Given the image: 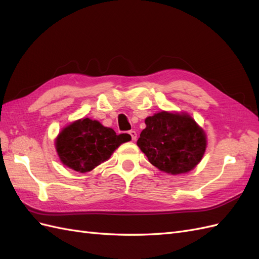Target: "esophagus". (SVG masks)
<instances>
[{"mask_svg": "<svg viewBox=\"0 0 259 259\" xmlns=\"http://www.w3.org/2000/svg\"><path fill=\"white\" fill-rule=\"evenodd\" d=\"M128 134L131 135L132 141H136V138H137V133H136L135 131H130V132H128Z\"/></svg>", "mask_w": 259, "mask_h": 259, "instance_id": "esophagus-1", "label": "esophagus"}]
</instances>
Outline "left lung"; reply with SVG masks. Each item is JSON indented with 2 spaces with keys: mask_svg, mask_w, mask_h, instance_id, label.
Instances as JSON below:
<instances>
[{
  "mask_svg": "<svg viewBox=\"0 0 259 259\" xmlns=\"http://www.w3.org/2000/svg\"><path fill=\"white\" fill-rule=\"evenodd\" d=\"M137 146L149 162L165 173H186L204 156L207 139L204 130L187 113L166 111L148 116Z\"/></svg>",
  "mask_w": 259,
  "mask_h": 259,
  "instance_id": "left-lung-1",
  "label": "left lung"
}]
</instances>
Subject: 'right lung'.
<instances>
[{
  "label": "right lung",
  "instance_id": "obj_1",
  "mask_svg": "<svg viewBox=\"0 0 259 259\" xmlns=\"http://www.w3.org/2000/svg\"><path fill=\"white\" fill-rule=\"evenodd\" d=\"M130 141L128 134L116 135L112 128L85 117L61 131L55 148L63 164L86 173L107 161L118 146Z\"/></svg>",
  "mask_w": 259,
  "mask_h": 259
}]
</instances>
